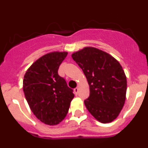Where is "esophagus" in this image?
Returning <instances> with one entry per match:
<instances>
[{"label": "esophagus", "mask_w": 148, "mask_h": 148, "mask_svg": "<svg viewBox=\"0 0 148 148\" xmlns=\"http://www.w3.org/2000/svg\"><path fill=\"white\" fill-rule=\"evenodd\" d=\"M78 87H76V88L74 89V93H75V95H78Z\"/></svg>", "instance_id": "esophagus-1"}]
</instances>
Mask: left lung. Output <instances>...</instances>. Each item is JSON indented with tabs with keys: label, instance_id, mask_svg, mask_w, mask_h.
<instances>
[{
	"label": "left lung",
	"instance_id": "1",
	"mask_svg": "<svg viewBox=\"0 0 148 148\" xmlns=\"http://www.w3.org/2000/svg\"><path fill=\"white\" fill-rule=\"evenodd\" d=\"M72 58L83 70L90 87L84 100L88 111L96 120L109 123L119 115L126 99L127 78L122 66L108 53L84 47Z\"/></svg>",
	"mask_w": 148,
	"mask_h": 148
}]
</instances>
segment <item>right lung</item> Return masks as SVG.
I'll use <instances>...</instances> for the list:
<instances>
[{
  "label": "right lung",
  "instance_id": "right-lung-1",
  "mask_svg": "<svg viewBox=\"0 0 148 148\" xmlns=\"http://www.w3.org/2000/svg\"><path fill=\"white\" fill-rule=\"evenodd\" d=\"M66 52L44 55L31 65L24 75L23 92L37 119L48 125H56L66 117L73 90L58 73Z\"/></svg>",
  "mask_w": 148,
  "mask_h": 148
}]
</instances>
